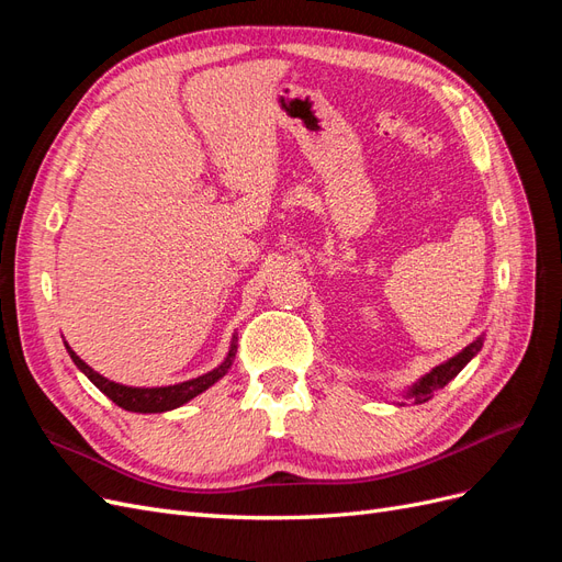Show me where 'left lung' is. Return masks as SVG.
<instances>
[{
	"label": "left lung",
	"mask_w": 562,
	"mask_h": 562,
	"mask_svg": "<svg viewBox=\"0 0 562 562\" xmlns=\"http://www.w3.org/2000/svg\"><path fill=\"white\" fill-rule=\"evenodd\" d=\"M481 347H483V339L479 337V339H475V342H471L467 349H462L457 356H452L450 361L436 366V368L429 372V375H424V378L411 389V394H407V398H413L415 403H427L429 398H434L436 391L443 389L450 380H454V378L459 375V370H462V368L473 359V356L481 351Z\"/></svg>",
	"instance_id": "8db88e82"
}]
</instances>
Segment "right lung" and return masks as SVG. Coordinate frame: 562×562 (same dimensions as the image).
Returning <instances> with one entry per match:
<instances>
[{
	"label": "right lung",
	"mask_w": 562,
	"mask_h": 562,
	"mask_svg": "<svg viewBox=\"0 0 562 562\" xmlns=\"http://www.w3.org/2000/svg\"><path fill=\"white\" fill-rule=\"evenodd\" d=\"M67 351H70L75 366L83 372V375H87L119 407H124V411H131V413H166V411H173V407H178L187 401H192L194 396L201 394V391H206L211 384H215L220 378L225 375L232 366L234 353H236V339L232 342L229 356L223 366H217L215 370L206 372V375H201L196 380H187V382L173 384V386H155V389H138V386H124V384L110 382L108 378L98 375L93 368L83 363L70 347H67Z\"/></svg>",
	"instance_id": "add662e5"
}]
</instances>
